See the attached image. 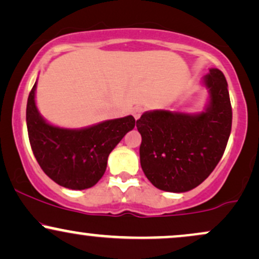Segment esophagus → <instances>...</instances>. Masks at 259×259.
<instances>
[{
	"instance_id": "esophagus-1",
	"label": "esophagus",
	"mask_w": 259,
	"mask_h": 259,
	"mask_svg": "<svg viewBox=\"0 0 259 259\" xmlns=\"http://www.w3.org/2000/svg\"><path fill=\"white\" fill-rule=\"evenodd\" d=\"M144 111H145L144 107H141V106H136V107H134L133 111H132L133 115H134V118H135V119H139V118L141 117L142 113H144Z\"/></svg>"
}]
</instances>
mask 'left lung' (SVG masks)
Wrapping results in <instances>:
<instances>
[{"instance_id": "left-lung-1", "label": "left lung", "mask_w": 259, "mask_h": 259, "mask_svg": "<svg viewBox=\"0 0 259 259\" xmlns=\"http://www.w3.org/2000/svg\"><path fill=\"white\" fill-rule=\"evenodd\" d=\"M203 81L210 97L206 112L162 109L144 113L136 121L141 168L163 191L195 189L214 170L227 147L233 121L227 79L219 69H210Z\"/></svg>"}]
</instances>
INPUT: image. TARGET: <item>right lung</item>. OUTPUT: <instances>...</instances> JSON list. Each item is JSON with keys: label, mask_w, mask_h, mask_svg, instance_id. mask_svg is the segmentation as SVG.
<instances>
[{"label": "right lung", "mask_w": 259, "mask_h": 259, "mask_svg": "<svg viewBox=\"0 0 259 259\" xmlns=\"http://www.w3.org/2000/svg\"><path fill=\"white\" fill-rule=\"evenodd\" d=\"M32 86L26 105L30 146L45 174L58 185L84 190L105 174L107 159L125 134L135 126L133 115L106 120L85 129H62L46 123L35 105Z\"/></svg>", "instance_id": "add662e5"}]
</instances>
